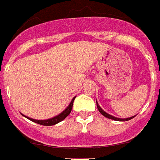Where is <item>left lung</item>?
<instances>
[{
  "label": "left lung",
  "mask_w": 160,
  "mask_h": 160,
  "mask_svg": "<svg viewBox=\"0 0 160 160\" xmlns=\"http://www.w3.org/2000/svg\"><path fill=\"white\" fill-rule=\"evenodd\" d=\"M96 104H97V108H98V110L99 112L101 113L102 115L104 116H105L106 118H109V119H111V120H114V121H129V120H131V119H132L135 117V116H132V117H128V118H117V117H116V116H111V115H110V114H108V113H106L105 111H104L103 110V109H102L100 106H99V104H98V103L97 102V100H96Z\"/></svg>",
  "instance_id": "8db88e82"
}]
</instances>
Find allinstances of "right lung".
Listing matches in <instances>:
<instances>
[{
  "instance_id": "1",
  "label": "right lung",
  "mask_w": 160,
  "mask_h": 160,
  "mask_svg": "<svg viewBox=\"0 0 160 160\" xmlns=\"http://www.w3.org/2000/svg\"><path fill=\"white\" fill-rule=\"evenodd\" d=\"M76 97L72 99V101L71 103L69 104V105L67 106L66 109H65L63 111H62L61 114H59L57 115L55 117H52V118H50V119H47V120H36V119H33V118H30V117H28V116H24L23 114H22V116L28 118V120H30L31 121H33V122H35L37 124H39V125H42V126H54V125L57 124L59 122H61L62 121H63L66 117L68 116V115L70 114L71 111H72V105H73V101H74V99H75Z\"/></svg>"
}]
</instances>
